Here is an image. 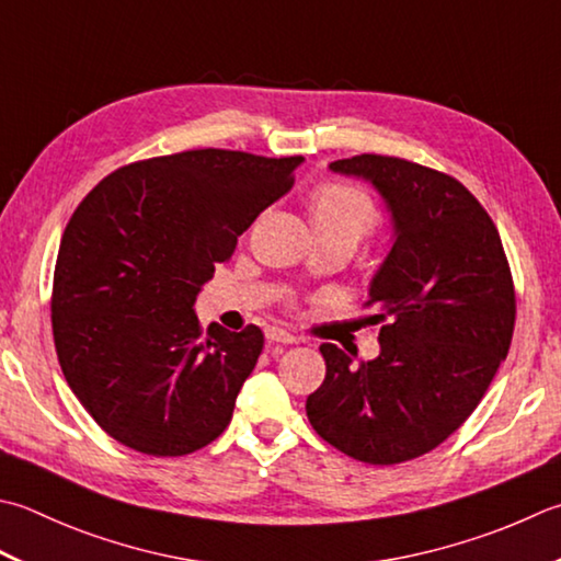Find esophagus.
Returning a JSON list of instances; mask_svg holds the SVG:
<instances>
[{
  "label": "esophagus",
  "instance_id": "34e87169",
  "mask_svg": "<svg viewBox=\"0 0 561 561\" xmlns=\"http://www.w3.org/2000/svg\"><path fill=\"white\" fill-rule=\"evenodd\" d=\"M270 343H282V345H294L296 343V335L282 331V328H267L265 331Z\"/></svg>",
  "mask_w": 561,
  "mask_h": 561
}]
</instances>
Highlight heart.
Here are the masks:
<instances>
[{
  "label": "heart",
  "mask_w": 561,
  "mask_h": 561,
  "mask_svg": "<svg viewBox=\"0 0 561 561\" xmlns=\"http://www.w3.org/2000/svg\"><path fill=\"white\" fill-rule=\"evenodd\" d=\"M309 216L318 238H335L357 245L381 224V208L353 182H321L309 194Z\"/></svg>",
  "instance_id": "obj_1"
}]
</instances>
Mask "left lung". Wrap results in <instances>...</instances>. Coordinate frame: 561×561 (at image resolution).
I'll return each mask as SVG.
<instances>
[{
	"label": "left lung",
	"instance_id": "left-lung-1",
	"mask_svg": "<svg viewBox=\"0 0 561 561\" xmlns=\"http://www.w3.org/2000/svg\"><path fill=\"white\" fill-rule=\"evenodd\" d=\"M331 170L377 186L397 243L365 301L379 357L353 365L323 343L325 379L306 415L347 457L401 465L445 443L484 399L513 340V274L496 224L459 180L377 152Z\"/></svg>",
	"mask_w": 561,
	"mask_h": 561
}]
</instances>
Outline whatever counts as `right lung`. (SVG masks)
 Instances as JSON below:
<instances>
[{
	"label": "right lung",
	"mask_w": 561,
	"mask_h": 561,
	"mask_svg": "<svg viewBox=\"0 0 561 561\" xmlns=\"http://www.w3.org/2000/svg\"><path fill=\"white\" fill-rule=\"evenodd\" d=\"M301 160L184 150L124 164L75 208L53 274L55 353L116 443L182 457L226 431L265 335L204 333L192 306Z\"/></svg>",
	"instance_id": "right-lung-1"
}]
</instances>
